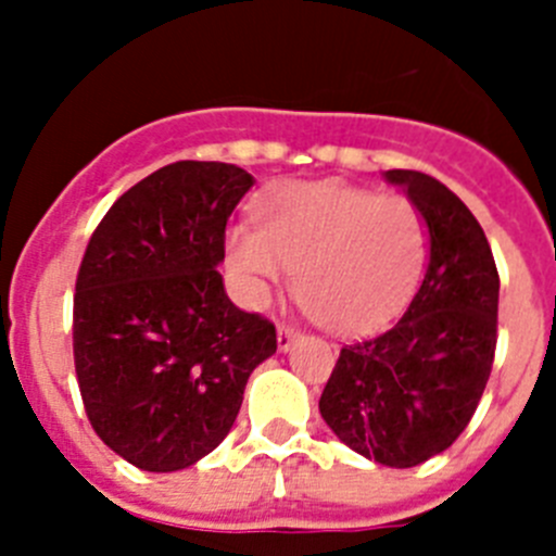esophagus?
Here are the masks:
<instances>
[{"label":"esophagus","instance_id":"1","mask_svg":"<svg viewBox=\"0 0 556 556\" xmlns=\"http://www.w3.org/2000/svg\"><path fill=\"white\" fill-rule=\"evenodd\" d=\"M294 339H298V331L289 326H278V351L287 353L289 348L294 345Z\"/></svg>","mask_w":556,"mask_h":556}]
</instances>
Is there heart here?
<instances>
[{"label": "heart", "mask_w": 556, "mask_h": 556, "mask_svg": "<svg viewBox=\"0 0 556 556\" xmlns=\"http://www.w3.org/2000/svg\"><path fill=\"white\" fill-rule=\"evenodd\" d=\"M429 230L404 198L317 180L264 194L258 228L228 230V262L250 306H264L298 269V294L333 333L362 337L401 314L424 273Z\"/></svg>", "instance_id": "b5f03b06"}]
</instances>
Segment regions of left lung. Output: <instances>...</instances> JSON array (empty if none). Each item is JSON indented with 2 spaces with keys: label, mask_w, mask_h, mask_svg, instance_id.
<instances>
[{
  "label": "left lung",
  "mask_w": 556,
  "mask_h": 556,
  "mask_svg": "<svg viewBox=\"0 0 556 556\" xmlns=\"http://www.w3.org/2000/svg\"><path fill=\"white\" fill-rule=\"evenodd\" d=\"M384 180L420 211L429 267L390 331L339 351L320 415L356 454L415 468L465 431L488 387L498 269L488 236L448 186L412 169H390Z\"/></svg>",
  "instance_id": "left-lung-1"
}]
</instances>
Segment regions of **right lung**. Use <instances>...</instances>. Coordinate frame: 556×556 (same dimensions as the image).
I'll list each match as a JSON object with an SVG mask.
<instances>
[{"mask_svg":"<svg viewBox=\"0 0 556 556\" xmlns=\"http://www.w3.org/2000/svg\"><path fill=\"white\" fill-rule=\"evenodd\" d=\"M242 166L178 161L97 225L75 294V370L102 443L150 473L184 470L228 437L275 326L225 294V225Z\"/></svg>","mask_w":556,"mask_h":556,"instance_id":"right-lung-1","label":"right lung"}]
</instances>
